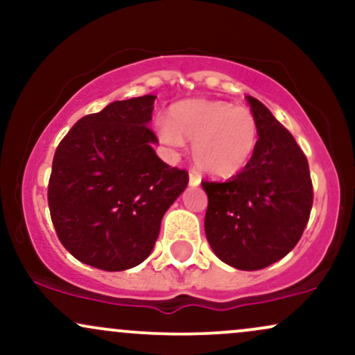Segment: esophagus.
Masks as SVG:
<instances>
[{"mask_svg":"<svg viewBox=\"0 0 355 355\" xmlns=\"http://www.w3.org/2000/svg\"><path fill=\"white\" fill-rule=\"evenodd\" d=\"M200 182H202V178H200V175H198L197 172H190V173H189V183H190V187L200 185Z\"/></svg>","mask_w":355,"mask_h":355,"instance_id":"obj_1","label":"esophagus"}]
</instances>
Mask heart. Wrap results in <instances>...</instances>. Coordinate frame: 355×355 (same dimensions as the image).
I'll return each instance as SVG.
<instances>
[{"instance_id":"obj_1","label":"heart","mask_w":355,"mask_h":355,"mask_svg":"<svg viewBox=\"0 0 355 355\" xmlns=\"http://www.w3.org/2000/svg\"><path fill=\"white\" fill-rule=\"evenodd\" d=\"M162 144L180 148L191 140V158L202 172L229 178L242 172L259 144L254 113L227 101L187 100L168 110V120L157 123Z\"/></svg>"}]
</instances>
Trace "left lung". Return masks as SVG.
Instances as JSON below:
<instances>
[{
	"mask_svg": "<svg viewBox=\"0 0 355 355\" xmlns=\"http://www.w3.org/2000/svg\"><path fill=\"white\" fill-rule=\"evenodd\" d=\"M259 144L229 182H202L209 197L205 235L227 266L260 270L297 245L311 215L313 191L307 158L266 105L247 96Z\"/></svg>",
	"mask_w": 355,
	"mask_h": 355,
	"instance_id": "8db88e82",
	"label": "left lung"
}]
</instances>
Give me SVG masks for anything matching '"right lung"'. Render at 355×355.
Wrapping results in <instances>:
<instances>
[{"label": "right lung", "instance_id": "1", "mask_svg": "<svg viewBox=\"0 0 355 355\" xmlns=\"http://www.w3.org/2000/svg\"><path fill=\"white\" fill-rule=\"evenodd\" d=\"M157 96L113 101L83 116L53 158L48 205L60 242L87 266L126 270L152 254L189 173L155 153Z\"/></svg>", "mask_w": 355, "mask_h": 355}]
</instances>
